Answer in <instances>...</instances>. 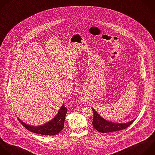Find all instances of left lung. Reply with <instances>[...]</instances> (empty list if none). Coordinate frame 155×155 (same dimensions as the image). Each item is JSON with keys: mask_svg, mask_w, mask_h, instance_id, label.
<instances>
[{"mask_svg": "<svg viewBox=\"0 0 155 155\" xmlns=\"http://www.w3.org/2000/svg\"><path fill=\"white\" fill-rule=\"evenodd\" d=\"M92 110L94 113L92 125L96 130L100 133H106L124 130L131 125L135 120V119H134L126 124H116L108 122L103 119L93 108H92Z\"/></svg>", "mask_w": 155, "mask_h": 155, "instance_id": "1", "label": "left lung"}]
</instances>
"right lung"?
Returning <instances> with one entry per match:
<instances>
[{"label":"right lung","mask_w":155,"mask_h":155,"mask_svg":"<svg viewBox=\"0 0 155 155\" xmlns=\"http://www.w3.org/2000/svg\"><path fill=\"white\" fill-rule=\"evenodd\" d=\"M67 111V108L64 107V105H63L57 115L52 120L43 125L39 127H33L27 125L21 121L18 117V119L27 130L33 133L42 135L54 136L60 133V131L63 129L64 125L65 116Z\"/></svg>","instance_id":"1"}]
</instances>
